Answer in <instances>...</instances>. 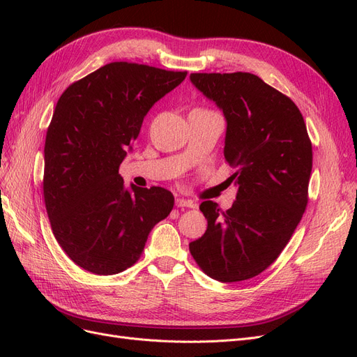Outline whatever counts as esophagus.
<instances>
[{"mask_svg": "<svg viewBox=\"0 0 357 357\" xmlns=\"http://www.w3.org/2000/svg\"><path fill=\"white\" fill-rule=\"evenodd\" d=\"M195 202L190 201V199H185V198H177L176 199V207L178 208H183V207H188V208H193L195 207Z\"/></svg>", "mask_w": 357, "mask_h": 357, "instance_id": "34e87169", "label": "esophagus"}]
</instances>
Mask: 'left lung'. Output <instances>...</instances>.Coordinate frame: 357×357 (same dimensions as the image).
<instances>
[{"instance_id": "8db88e82", "label": "left lung", "mask_w": 357, "mask_h": 357, "mask_svg": "<svg viewBox=\"0 0 357 357\" xmlns=\"http://www.w3.org/2000/svg\"><path fill=\"white\" fill-rule=\"evenodd\" d=\"M190 82L223 112V155L235 169V202L199 210L207 231L189 244L202 271L222 283L243 282L271 265L308 202L312 149L295 102L250 73H193Z\"/></svg>"}]
</instances>
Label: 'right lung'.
I'll list each match as a JSON object with an SVG mask.
<instances>
[{
    "label": "right lung",
    "mask_w": 357,
    "mask_h": 357,
    "mask_svg": "<svg viewBox=\"0 0 357 357\" xmlns=\"http://www.w3.org/2000/svg\"><path fill=\"white\" fill-rule=\"evenodd\" d=\"M186 74L112 62L61 95L46 134L43 192L53 235L86 271L113 275L132 266L174 207L164 188H125L119 167L149 110Z\"/></svg>",
    "instance_id": "add662e5"
}]
</instances>
